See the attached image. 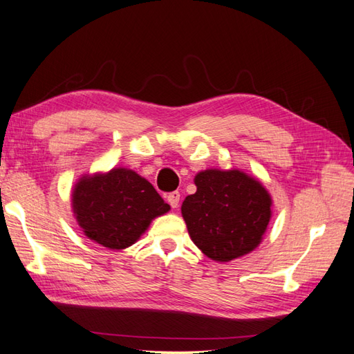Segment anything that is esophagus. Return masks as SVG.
<instances>
[{
  "label": "esophagus",
  "mask_w": 354,
  "mask_h": 354,
  "mask_svg": "<svg viewBox=\"0 0 354 354\" xmlns=\"http://www.w3.org/2000/svg\"><path fill=\"white\" fill-rule=\"evenodd\" d=\"M179 201H180V193H179V192H171V193H169L167 202L170 203L171 208H178Z\"/></svg>",
  "instance_id": "obj_1"
}]
</instances>
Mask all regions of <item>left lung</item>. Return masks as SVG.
Listing matches in <instances>:
<instances>
[{
  "mask_svg": "<svg viewBox=\"0 0 354 354\" xmlns=\"http://www.w3.org/2000/svg\"><path fill=\"white\" fill-rule=\"evenodd\" d=\"M194 184L197 192L185 197L180 211L197 248L218 262L257 248L271 217L266 188L240 170H205Z\"/></svg>",
  "mask_w": 354,
  "mask_h": 354,
  "instance_id": "obj_1",
  "label": "left lung"
}]
</instances>
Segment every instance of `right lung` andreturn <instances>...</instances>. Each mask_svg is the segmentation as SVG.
I'll use <instances>...</instances> for the list:
<instances>
[{
  "mask_svg": "<svg viewBox=\"0 0 354 354\" xmlns=\"http://www.w3.org/2000/svg\"><path fill=\"white\" fill-rule=\"evenodd\" d=\"M72 205L83 232L113 250L133 245L152 218L170 209L149 180L128 169L83 178L73 188Z\"/></svg>",
  "mask_w": 354,
  "mask_h": 354,
  "instance_id": "obj_1",
  "label": "right lung"
}]
</instances>
